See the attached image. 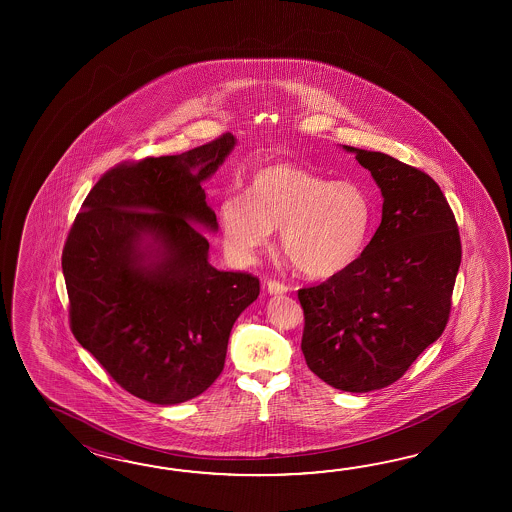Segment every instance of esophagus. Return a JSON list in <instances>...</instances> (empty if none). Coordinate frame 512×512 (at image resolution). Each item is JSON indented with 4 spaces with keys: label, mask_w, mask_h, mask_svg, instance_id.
<instances>
[{
    "label": "esophagus",
    "mask_w": 512,
    "mask_h": 512,
    "mask_svg": "<svg viewBox=\"0 0 512 512\" xmlns=\"http://www.w3.org/2000/svg\"><path fill=\"white\" fill-rule=\"evenodd\" d=\"M267 291L271 294H283L289 291V287L285 283L278 282V280H269L267 282Z\"/></svg>",
    "instance_id": "esophagus-1"
}]
</instances>
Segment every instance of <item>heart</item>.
Returning a JSON list of instances; mask_svg holds the SVG:
<instances>
[{
	"label": "heart",
	"instance_id": "heart-1",
	"mask_svg": "<svg viewBox=\"0 0 512 512\" xmlns=\"http://www.w3.org/2000/svg\"><path fill=\"white\" fill-rule=\"evenodd\" d=\"M371 221L370 197L353 181H331L298 164L256 170L245 196L219 205L225 243L249 258L280 230L283 256L311 278L344 271L359 258Z\"/></svg>",
	"mask_w": 512,
	"mask_h": 512
}]
</instances>
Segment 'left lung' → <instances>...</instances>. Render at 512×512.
<instances>
[{
  "label": "left lung",
  "mask_w": 512,
  "mask_h": 512,
  "mask_svg": "<svg viewBox=\"0 0 512 512\" xmlns=\"http://www.w3.org/2000/svg\"><path fill=\"white\" fill-rule=\"evenodd\" d=\"M381 188L382 221L359 258L298 289L309 370L342 392L401 379L445 331L461 263L454 212L423 170L344 146Z\"/></svg>",
  "instance_id": "8db88e82"
}]
</instances>
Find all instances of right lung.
I'll return each instance as SVG.
<instances>
[{
  "mask_svg": "<svg viewBox=\"0 0 512 512\" xmlns=\"http://www.w3.org/2000/svg\"><path fill=\"white\" fill-rule=\"evenodd\" d=\"M234 144L223 133L179 155L113 166L67 234L71 331L120 388L148 403L205 392L223 371L236 318L260 294L256 276L208 263V240L192 225L218 229L201 183Z\"/></svg>",
  "mask_w": 512,
  "mask_h": 512,
  "instance_id": "1",
  "label": "right lung"
}]
</instances>
